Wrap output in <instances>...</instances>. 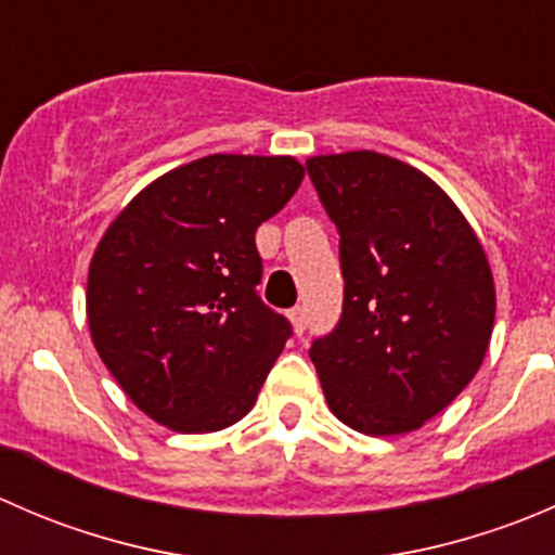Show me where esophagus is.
Segmentation results:
<instances>
[{
  "instance_id": "esophagus-1",
  "label": "esophagus",
  "mask_w": 555,
  "mask_h": 555,
  "mask_svg": "<svg viewBox=\"0 0 555 555\" xmlns=\"http://www.w3.org/2000/svg\"><path fill=\"white\" fill-rule=\"evenodd\" d=\"M289 319H293L295 333H304V330H306V309H304V306H295V309L289 311Z\"/></svg>"
}]
</instances>
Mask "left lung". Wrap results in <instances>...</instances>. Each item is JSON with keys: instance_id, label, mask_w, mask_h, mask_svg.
I'll return each instance as SVG.
<instances>
[{"instance_id": "obj_1", "label": "left lung", "mask_w": 555, "mask_h": 555, "mask_svg": "<svg viewBox=\"0 0 555 555\" xmlns=\"http://www.w3.org/2000/svg\"><path fill=\"white\" fill-rule=\"evenodd\" d=\"M338 228L344 311L311 344L327 405L351 429L402 435L464 389L494 327L486 251L429 177L389 155L306 164Z\"/></svg>"}]
</instances>
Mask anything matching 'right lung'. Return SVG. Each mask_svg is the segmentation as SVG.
<instances>
[{"label":"right lung","mask_w":555,"mask_h":555,"mask_svg":"<svg viewBox=\"0 0 555 555\" xmlns=\"http://www.w3.org/2000/svg\"><path fill=\"white\" fill-rule=\"evenodd\" d=\"M300 179L287 155H206L155 179L104 233L88 273L93 346L158 424L217 433L255 405L293 335L257 295L255 233Z\"/></svg>","instance_id":"1"}]
</instances>
